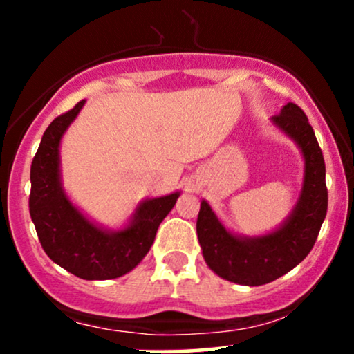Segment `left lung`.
<instances>
[{"label":"left lung","instance_id":"1","mask_svg":"<svg viewBox=\"0 0 354 354\" xmlns=\"http://www.w3.org/2000/svg\"><path fill=\"white\" fill-rule=\"evenodd\" d=\"M301 148L304 180L291 216L273 233L256 238L231 234L205 200L198 213L196 233L208 266L228 281L259 286L286 274L310 254L328 209L326 168L308 118L298 104H284L271 118Z\"/></svg>","mask_w":354,"mask_h":354}]
</instances>
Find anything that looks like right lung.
Segmentation results:
<instances>
[{
  "label": "right lung",
  "mask_w": 354,
  "mask_h": 354,
  "mask_svg": "<svg viewBox=\"0 0 354 354\" xmlns=\"http://www.w3.org/2000/svg\"><path fill=\"white\" fill-rule=\"evenodd\" d=\"M84 100L51 121L31 163L30 214L46 253L81 279H113L131 271L151 248L160 223L180 193L146 200L121 231L93 225L68 200L59 180V141Z\"/></svg>",
  "instance_id": "obj_1"
}]
</instances>
